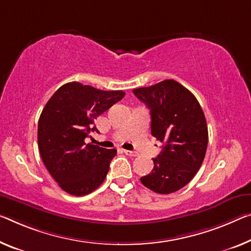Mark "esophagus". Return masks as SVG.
<instances>
[{"instance_id": "1", "label": "esophagus", "mask_w": 251, "mask_h": 251, "mask_svg": "<svg viewBox=\"0 0 251 251\" xmlns=\"http://www.w3.org/2000/svg\"><path fill=\"white\" fill-rule=\"evenodd\" d=\"M125 151V153L126 156H130V157H136L138 156V153L136 151H131V150H123Z\"/></svg>"}]
</instances>
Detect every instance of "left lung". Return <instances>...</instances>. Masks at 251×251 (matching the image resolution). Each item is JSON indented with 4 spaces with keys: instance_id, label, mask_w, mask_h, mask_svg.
Returning a JSON list of instances; mask_svg holds the SVG:
<instances>
[{
    "instance_id": "8db88e82",
    "label": "left lung",
    "mask_w": 251,
    "mask_h": 251,
    "mask_svg": "<svg viewBox=\"0 0 251 251\" xmlns=\"http://www.w3.org/2000/svg\"><path fill=\"white\" fill-rule=\"evenodd\" d=\"M133 94L150 110L151 136L163 142L150 174L141 183L158 194H171L191 182L205 157L206 120L194 95L174 79H166Z\"/></svg>"
}]
</instances>
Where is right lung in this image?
Here are the masks:
<instances>
[{
    "instance_id": "obj_1",
    "label": "right lung",
    "mask_w": 251,
    "mask_h": 251,
    "mask_svg": "<svg viewBox=\"0 0 251 251\" xmlns=\"http://www.w3.org/2000/svg\"><path fill=\"white\" fill-rule=\"evenodd\" d=\"M123 91H102L72 82L55 92L38 122V147L50 175L68 194L87 195L105 179L117 149L85 144L99 115L123 99Z\"/></svg>"
}]
</instances>
